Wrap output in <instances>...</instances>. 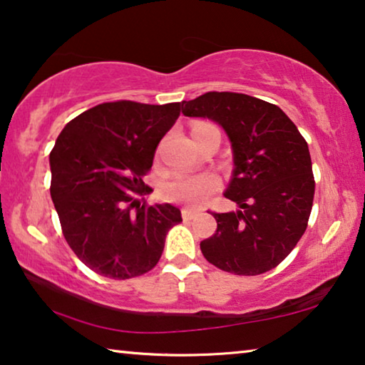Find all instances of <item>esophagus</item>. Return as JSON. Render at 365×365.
Instances as JSON below:
<instances>
[{
    "instance_id": "obj_1",
    "label": "esophagus",
    "mask_w": 365,
    "mask_h": 365,
    "mask_svg": "<svg viewBox=\"0 0 365 365\" xmlns=\"http://www.w3.org/2000/svg\"><path fill=\"white\" fill-rule=\"evenodd\" d=\"M198 212L197 210H192V208H182V218L185 220V222H190V220H193L195 217H197Z\"/></svg>"
}]
</instances>
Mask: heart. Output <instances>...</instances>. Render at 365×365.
<instances>
[{
	"instance_id": "b5f03b06",
	"label": "heart",
	"mask_w": 365,
	"mask_h": 365,
	"mask_svg": "<svg viewBox=\"0 0 365 365\" xmlns=\"http://www.w3.org/2000/svg\"><path fill=\"white\" fill-rule=\"evenodd\" d=\"M205 125L203 122L195 124L193 129ZM218 187V178L213 173L198 175H175L162 187V197L173 203H183L188 207H198Z\"/></svg>"
}]
</instances>
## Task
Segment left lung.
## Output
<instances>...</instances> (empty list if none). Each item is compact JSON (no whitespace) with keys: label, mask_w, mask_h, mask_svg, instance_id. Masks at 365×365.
Here are the masks:
<instances>
[{"label":"left lung","mask_w":365,"mask_h":365,"mask_svg":"<svg viewBox=\"0 0 365 365\" xmlns=\"http://www.w3.org/2000/svg\"><path fill=\"white\" fill-rule=\"evenodd\" d=\"M182 107L183 115L218 122L233 148L225 197L240 210L212 212L217 232L200 243L203 256L238 276L276 268L304 235L314 200L304 137L278 106L246 94L207 92Z\"/></svg>","instance_id":"obj_1"}]
</instances>
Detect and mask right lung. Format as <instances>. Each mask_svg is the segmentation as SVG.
I'll list each match as a JSON object with an SVG mask.
<instances>
[{
    "label": "right lung",
    "instance_id": "add662e5",
    "mask_svg": "<svg viewBox=\"0 0 365 365\" xmlns=\"http://www.w3.org/2000/svg\"><path fill=\"white\" fill-rule=\"evenodd\" d=\"M182 102H104L66 124L49 153L51 198L74 255L94 273L130 279L155 268L168 230L182 222L173 205L138 195L162 137Z\"/></svg>",
    "mask_w": 365,
    "mask_h": 365
}]
</instances>
